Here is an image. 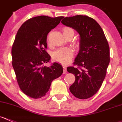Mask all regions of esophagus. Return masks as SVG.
Here are the masks:
<instances>
[{"mask_svg": "<svg viewBox=\"0 0 122 122\" xmlns=\"http://www.w3.org/2000/svg\"><path fill=\"white\" fill-rule=\"evenodd\" d=\"M62 68H63V74H66V67L65 66H64V65H63V66H62Z\"/></svg>", "mask_w": 122, "mask_h": 122, "instance_id": "1", "label": "esophagus"}]
</instances>
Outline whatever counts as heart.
<instances>
[{
	"label": "heart",
	"instance_id": "obj_1",
	"mask_svg": "<svg viewBox=\"0 0 122 122\" xmlns=\"http://www.w3.org/2000/svg\"><path fill=\"white\" fill-rule=\"evenodd\" d=\"M72 32L74 33V30L70 27H64L62 29V33L64 35L67 33ZM76 46L78 47L79 44L77 43ZM74 56V52L71 48L65 47V48H60L55 51L52 54V57L54 60H56L57 62H60L61 64H67L70 62L72 58Z\"/></svg>",
	"mask_w": 122,
	"mask_h": 122
}]
</instances>
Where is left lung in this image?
I'll list each match as a JSON object with an SVG mask.
<instances>
[{"mask_svg":"<svg viewBox=\"0 0 122 122\" xmlns=\"http://www.w3.org/2000/svg\"><path fill=\"white\" fill-rule=\"evenodd\" d=\"M61 23L79 33V51L68 72L75 81L70 87L76 98L85 99L94 95L101 88L110 62L108 43L100 25L91 17L82 15L65 17Z\"/></svg>","mask_w":122,"mask_h":122,"instance_id":"left-lung-1","label":"left lung"}]
</instances>
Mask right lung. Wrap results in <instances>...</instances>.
I'll use <instances>...</instances> for the list:
<instances>
[{
  "instance_id": "1",
  "label": "right lung",
  "mask_w": 122,
  "mask_h": 122,
  "mask_svg": "<svg viewBox=\"0 0 122 122\" xmlns=\"http://www.w3.org/2000/svg\"><path fill=\"white\" fill-rule=\"evenodd\" d=\"M62 18L33 17L21 25L16 34L11 48L12 66L20 89L30 98L46 95L52 81L63 72L62 65L57 62L44 66L51 59L46 51L47 34Z\"/></svg>"
}]
</instances>
